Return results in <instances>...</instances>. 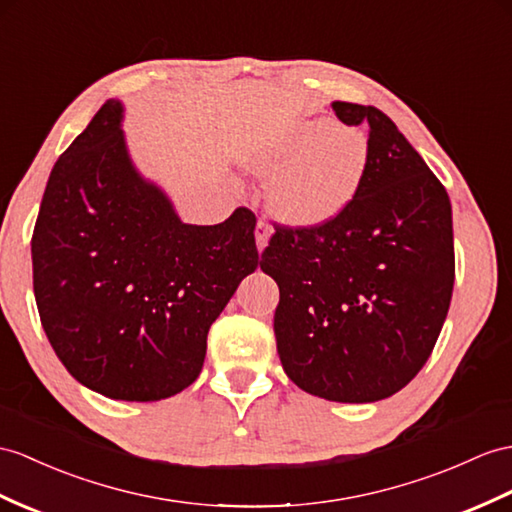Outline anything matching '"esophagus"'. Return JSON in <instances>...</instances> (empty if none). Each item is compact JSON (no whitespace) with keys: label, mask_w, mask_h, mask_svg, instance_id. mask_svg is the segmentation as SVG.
<instances>
[{"label":"esophagus","mask_w":512,"mask_h":512,"mask_svg":"<svg viewBox=\"0 0 512 512\" xmlns=\"http://www.w3.org/2000/svg\"><path fill=\"white\" fill-rule=\"evenodd\" d=\"M269 239H271V226L267 221L258 219V223H256V247H258V252H263V249L269 243Z\"/></svg>","instance_id":"esophagus-1"}]
</instances>
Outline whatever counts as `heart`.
Masks as SVG:
<instances>
[{"instance_id":"heart-1","label":"heart","mask_w":512,"mask_h":512,"mask_svg":"<svg viewBox=\"0 0 512 512\" xmlns=\"http://www.w3.org/2000/svg\"><path fill=\"white\" fill-rule=\"evenodd\" d=\"M236 158L247 171H274L267 182L273 215L295 228H317L354 202L371 145L363 130L317 117L245 139Z\"/></svg>"}]
</instances>
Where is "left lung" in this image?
Returning <instances> with one entry per match:
<instances>
[{"label":"left lung","instance_id":"8db88e82","mask_svg":"<svg viewBox=\"0 0 512 512\" xmlns=\"http://www.w3.org/2000/svg\"><path fill=\"white\" fill-rule=\"evenodd\" d=\"M332 110L369 126L365 182L323 226H276L260 269L280 289L273 332L286 376L323 400L369 404L404 389L439 339L454 289L452 204L382 110Z\"/></svg>","mask_w":512,"mask_h":512}]
</instances>
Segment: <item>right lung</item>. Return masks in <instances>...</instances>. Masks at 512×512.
Here are the masks:
<instances>
[{"label": "right lung", "instance_id": "add662e5", "mask_svg": "<svg viewBox=\"0 0 512 512\" xmlns=\"http://www.w3.org/2000/svg\"><path fill=\"white\" fill-rule=\"evenodd\" d=\"M119 99L97 110L49 173L32 234L34 297L60 363L110 400L158 402L204 367L206 336L258 265L256 217L182 223L145 180Z\"/></svg>", "mask_w": 512, "mask_h": 512}]
</instances>
